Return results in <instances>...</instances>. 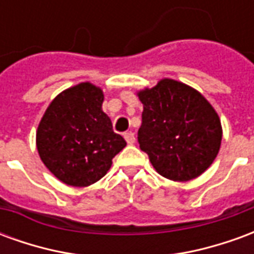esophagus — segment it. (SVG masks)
I'll use <instances>...</instances> for the list:
<instances>
[{
	"instance_id": "1",
	"label": "esophagus",
	"mask_w": 254,
	"mask_h": 254,
	"mask_svg": "<svg viewBox=\"0 0 254 254\" xmlns=\"http://www.w3.org/2000/svg\"><path fill=\"white\" fill-rule=\"evenodd\" d=\"M124 137H125V140H127V144H133L134 141H136V137H134V133L133 132L124 133Z\"/></svg>"
}]
</instances>
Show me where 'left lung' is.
<instances>
[{
	"label": "left lung",
	"instance_id": "obj_1",
	"mask_svg": "<svg viewBox=\"0 0 254 254\" xmlns=\"http://www.w3.org/2000/svg\"><path fill=\"white\" fill-rule=\"evenodd\" d=\"M143 103L140 148L160 176L187 182L201 176L216 158L222 124L197 89L173 78L137 92Z\"/></svg>",
	"mask_w": 254,
	"mask_h": 254
}]
</instances>
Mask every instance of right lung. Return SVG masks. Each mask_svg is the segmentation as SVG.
Instances as JSON below:
<instances>
[{"label":"right lung","instance_id":"add662e5","mask_svg":"<svg viewBox=\"0 0 254 254\" xmlns=\"http://www.w3.org/2000/svg\"><path fill=\"white\" fill-rule=\"evenodd\" d=\"M103 100V91L95 84L73 85L52 100L38 125L41 160L69 187L84 188L99 181L127 145L102 110Z\"/></svg>","mask_w":254,"mask_h":254}]
</instances>
